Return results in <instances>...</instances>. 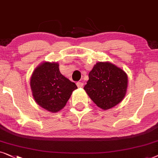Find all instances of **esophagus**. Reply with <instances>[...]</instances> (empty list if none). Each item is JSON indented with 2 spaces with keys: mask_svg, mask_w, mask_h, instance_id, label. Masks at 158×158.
Returning a JSON list of instances; mask_svg holds the SVG:
<instances>
[{
  "mask_svg": "<svg viewBox=\"0 0 158 158\" xmlns=\"http://www.w3.org/2000/svg\"><path fill=\"white\" fill-rule=\"evenodd\" d=\"M77 85L78 87H82L84 86V84L81 81H78V82H77Z\"/></svg>",
  "mask_w": 158,
  "mask_h": 158,
  "instance_id": "esophagus-1",
  "label": "esophagus"
}]
</instances>
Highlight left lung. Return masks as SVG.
<instances>
[{
  "instance_id": "obj_1",
  "label": "left lung",
  "mask_w": 158,
  "mask_h": 158,
  "mask_svg": "<svg viewBox=\"0 0 158 158\" xmlns=\"http://www.w3.org/2000/svg\"><path fill=\"white\" fill-rule=\"evenodd\" d=\"M127 73L114 64L99 62L89 73L84 89L99 108L107 110L118 104L127 89Z\"/></svg>"
}]
</instances>
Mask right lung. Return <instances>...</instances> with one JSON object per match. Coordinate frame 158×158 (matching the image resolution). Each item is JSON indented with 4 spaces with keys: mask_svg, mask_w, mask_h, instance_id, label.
<instances>
[{
    "mask_svg": "<svg viewBox=\"0 0 158 158\" xmlns=\"http://www.w3.org/2000/svg\"><path fill=\"white\" fill-rule=\"evenodd\" d=\"M58 63L45 62L35 69L30 85L37 103L50 112H58L66 106L77 86L60 73Z\"/></svg>",
    "mask_w": 158,
    "mask_h": 158,
    "instance_id": "add662e5",
    "label": "right lung"
}]
</instances>
